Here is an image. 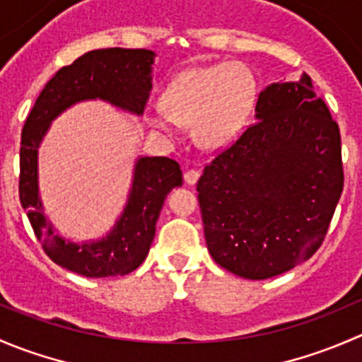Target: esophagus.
Masks as SVG:
<instances>
[{"instance_id":"obj_1","label":"esophagus","mask_w":362,"mask_h":362,"mask_svg":"<svg viewBox=\"0 0 362 362\" xmlns=\"http://www.w3.org/2000/svg\"><path fill=\"white\" fill-rule=\"evenodd\" d=\"M198 178H199V171L198 170H187L184 173L185 184H189V185H194L196 182H198Z\"/></svg>"}]
</instances>
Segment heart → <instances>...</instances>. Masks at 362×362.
<instances>
[{
	"label": "heart",
	"instance_id": "1",
	"mask_svg": "<svg viewBox=\"0 0 362 362\" xmlns=\"http://www.w3.org/2000/svg\"><path fill=\"white\" fill-rule=\"evenodd\" d=\"M255 100L252 71L240 63L189 68L178 73L160 94V113H148L152 127L171 133V122L192 126L203 148L231 144L247 122Z\"/></svg>",
	"mask_w": 362,
	"mask_h": 362
}]
</instances>
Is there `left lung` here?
Masks as SVG:
<instances>
[{
    "instance_id": "1",
    "label": "left lung",
    "mask_w": 362,
    "mask_h": 362,
    "mask_svg": "<svg viewBox=\"0 0 362 362\" xmlns=\"http://www.w3.org/2000/svg\"><path fill=\"white\" fill-rule=\"evenodd\" d=\"M255 119L204 166L196 189L214 261L264 280L322 245L343 191L341 138L306 73L266 87Z\"/></svg>"
}]
</instances>
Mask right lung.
Returning a JSON list of instances; mask_svg holds the SVG:
<instances>
[{
    "instance_id": "right-lung-1",
    "label": "right lung",
    "mask_w": 362,
    "mask_h": 362,
    "mask_svg": "<svg viewBox=\"0 0 362 362\" xmlns=\"http://www.w3.org/2000/svg\"><path fill=\"white\" fill-rule=\"evenodd\" d=\"M156 54L147 49L90 50L63 66L47 82L29 112L21 140L19 198L36 238L56 264L89 279L134 272L147 257L164 198L182 185V170L170 158H140L122 215L105 238L73 243L61 238L43 214L38 194V147L50 122L71 105L86 100L108 101L141 115L152 89Z\"/></svg>"
}]
</instances>
